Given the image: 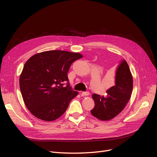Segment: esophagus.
<instances>
[{"label":"esophagus","mask_w":157,"mask_h":157,"mask_svg":"<svg viewBox=\"0 0 157 157\" xmlns=\"http://www.w3.org/2000/svg\"><path fill=\"white\" fill-rule=\"evenodd\" d=\"M90 95V93L88 92H82L81 93V96H88Z\"/></svg>","instance_id":"esophagus-1"}]
</instances>
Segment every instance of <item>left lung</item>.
Masks as SVG:
<instances>
[{
	"label": "left lung",
	"mask_w": 157,
	"mask_h": 157,
	"mask_svg": "<svg viewBox=\"0 0 157 157\" xmlns=\"http://www.w3.org/2000/svg\"><path fill=\"white\" fill-rule=\"evenodd\" d=\"M133 78L126 61L122 59L115 70V85L108 89L105 96L92 95L95 106L92 115L101 121H109L119 114L130 99Z\"/></svg>",
	"instance_id": "8db88e82"
}]
</instances>
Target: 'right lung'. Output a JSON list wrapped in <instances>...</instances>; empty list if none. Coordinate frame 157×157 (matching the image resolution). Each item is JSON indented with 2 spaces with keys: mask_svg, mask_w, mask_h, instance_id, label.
<instances>
[{
  "mask_svg": "<svg viewBox=\"0 0 157 157\" xmlns=\"http://www.w3.org/2000/svg\"><path fill=\"white\" fill-rule=\"evenodd\" d=\"M77 52L49 50L33 55L24 65L20 88L27 108L44 121L58 119L78 95L70 86L67 73L73 61L82 58Z\"/></svg>",
  "mask_w": 157,
  "mask_h": 157,
  "instance_id": "obj_1",
  "label": "right lung"
}]
</instances>
